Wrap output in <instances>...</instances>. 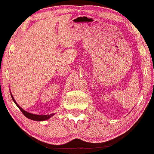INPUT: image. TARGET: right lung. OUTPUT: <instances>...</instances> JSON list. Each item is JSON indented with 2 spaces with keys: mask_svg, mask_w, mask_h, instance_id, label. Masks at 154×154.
<instances>
[{
  "mask_svg": "<svg viewBox=\"0 0 154 154\" xmlns=\"http://www.w3.org/2000/svg\"><path fill=\"white\" fill-rule=\"evenodd\" d=\"M11 95L12 99H13L14 102L16 105L17 106V107H18L19 109H20L21 111H22V112L23 113V114H24V115L26 117H27L28 119H32V120H35V121H45V120L48 119L49 118H51V116L54 115V114H47V115H38V114H31V113H29V112H26V111H24V109H22V108H21L18 105V104H17V102H16V100H14V97H13V95H12V94H11Z\"/></svg>",
  "mask_w": 154,
  "mask_h": 154,
  "instance_id": "obj_1",
  "label": "right lung"
}]
</instances>
